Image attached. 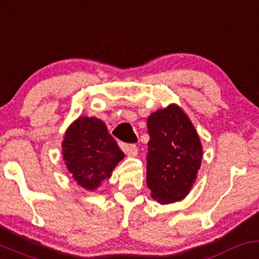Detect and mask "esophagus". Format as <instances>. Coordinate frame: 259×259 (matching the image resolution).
Returning a JSON list of instances; mask_svg holds the SVG:
<instances>
[{"mask_svg":"<svg viewBox=\"0 0 259 259\" xmlns=\"http://www.w3.org/2000/svg\"><path fill=\"white\" fill-rule=\"evenodd\" d=\"M122 149L128 157H136L138 153V148L135 144H122Z\"/></svg>","mask_w":259,"mask_h":259,"instance_id":"34e87169","label":"esophagus"}]
</instances>
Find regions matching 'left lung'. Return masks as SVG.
Masks as SVG:
<instances>
[{"label":"left lung","mask_w":259,"mask_h":259,"mask_svg":"<svg viewBox=\"0 0 259 259\" xmlns=\"http://www.w3.org/2000/svg\"><path fill=\"white\" fill-rule=\"evenodd\" d=\"M149 142L147 185L159 204L188 195L201 165L202 146L195 127L178 105L157 110L147 119Z\"/></svg>","instance_id":"left-lung-1"}]
</instances>
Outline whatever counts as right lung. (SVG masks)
I'll return each mask as SVG.
<instances>
[{
    "mask_svg": "<svg viewBox=\"0 0 259 259\" xmlns=\"http://www.w3.org/2000/svg\"><path fill=\"white\" fill-rule=\"evenodd\" d=\"M62 154L74 180L86 190H95L123 159L106 124L96 117H79L64 135Z\"/></svg>",
    "mask_w": 259,
    "mask_h": 259,
    "instance_id": "obj_1",
    "label": "right lung"
}]
</instances>
